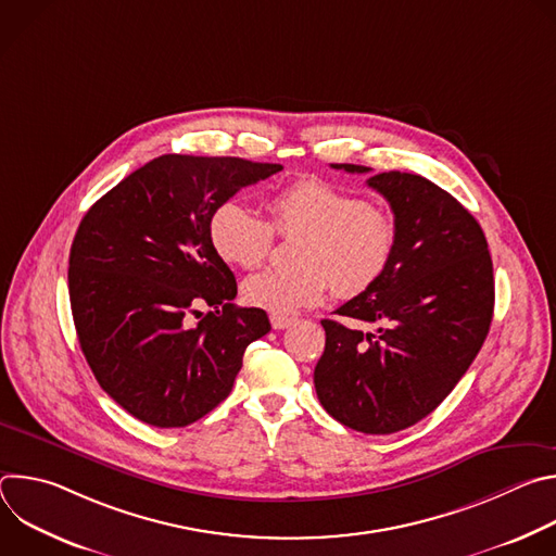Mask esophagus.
I'll return each instance as SVG.
<instances>
[{"label":"esophagus","instance_id":"34e87169","mask_svg":"<svg viewBox=\"0 0 556 556\" xmlns=\"http://www.w3.org/2000/svg\"><path fill=\"white\" fill-rule=\"evenodd\" d=\"M294 324V319H290V316H270V326L275 328V330H286V328H290Z\"/></svg>","mask_w":556,"mask_h":556}]
</instances>
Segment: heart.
Wrapping results in <instances>:
<instances>
[{
  "instance_id": "b5f03b06",
  "label": "heart",
  "mask_w": 556,
  "mask_h": 556,
  "mask_svg": "<svg viewBox=\"0 0 556 556\" xmlns=\"http://www.w3.org/2000/svg\"><path fill=\"white\" fill-rule=\"evenodd\" d=\"M270 222L251 206L228 200L208 219L215 253L240 268H257L270 255L275 232L299 235L292 270H264L242 286L244 301L275 316L339 296L371 290L389 270L399 226L382 206L339 189L324 178H301L268 200Z\"/></svg>"
}]
</instances>
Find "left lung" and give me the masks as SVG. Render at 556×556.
Segmentation results:
<instances>
[{"label":"left lung","mask_w":556,"mask_h":556,"mask_svg":"<svg viewBox=\"0 0 556 556\" xmlns=\"http://www.w3.org/2000/svg\"><path fill=\"white\" fill-rule=\"evenodd\" d=\"M367 185L389 202L399 247L371 290L343 303L341 319L321 321L326 350L314 387L334 420L387 435L427 418L466 374L493 321L495 281L482 226L451 193L401 172ZM352 320L379 330L363 333Z\"/></svg>","instance_id":"8db88e82"}]
</instances>
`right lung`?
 Instances as JSON below:
<instances>
[{
  "label": "right lung",
  "mask_w": 556,
  "mask_h": 556,
  "mask_svg": "<svg viewBox=\"0 0 556 556\" xmlns=\"http://www.w3.org/2000/svg\"><path fill=\"white\" fill-rule=\"evenodd\" d=\"M281 165L167 153L129 174L78 224L70 305L108 395L161 429L187 427L232 389L268 314L237 307L235 275L208 237L213 211ZM202 306H211L204 315Z\"/></svg>",
  "instance_id": "add662e5"
}]
</instances>
